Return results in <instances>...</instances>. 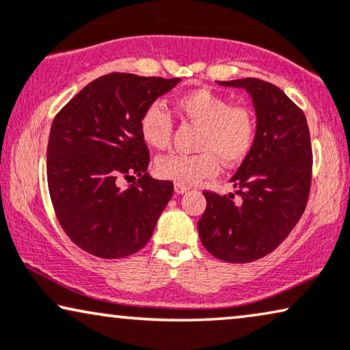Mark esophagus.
<instances>
[{
  "label": "esophagus",
  "mask_w": 350,
  "mask_h": 350,
  "mask_svg": "<svg viewBox=\"0 0 350 350\" xmlns=\"http://www.w3.org/2000/svg\"><path fill=\"white\" fill-rule=\"evenodd\" d=\"M174 190H176V193H184V192H187V190H189V185L174 183Z\"/></svg>",
  "instance_id": "1"
}]
</instances>
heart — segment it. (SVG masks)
<instances>
[{"instance_id":"obj_1","label":"heart","mask_w":350,"mask_h":350,"mask_svg":"<svg viewBox=\"0 0 350 350\" xmlns=\"http://www.w3.org/2000/svg\"><path fill=\"white\" fill-rule=\"evenodd\" d=\"M176 107L185 120L200 124L198 153H167L155 161L158 178L192 185L219 172V160L235 166L250 155L256 141V121L245 107H235L229 99L208 88L189 91L176 99ZM139 133L147 146L166 148L172 136L171 115L161 104H150L139 120Z\"/></svg>"}]
</instances>
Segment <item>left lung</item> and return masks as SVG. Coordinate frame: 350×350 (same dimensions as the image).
I'll return each instance as SVG.
<instances>
[{
  "label": "left lung",
  "instance_id": "left-lung-1",
  "mask_svg": "<svg viewBox=\"0 0 350 350\" xmlns=\"http://www.w3.org/2000/svg\"><path fill=\"white\" fill-rule=\"evenodd\" d=\"M243 88L256 109V141L230 180L240 195L204 190L200 240L214 258L243 264L272 253L304 213L312 180V146L304 111L272 83L219 81Z\"/></svg>",
  "mask_w": 350,
  "mask_h": 350
}]
</instances>
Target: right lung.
Segmentation results:
<instances>
[{
	"label": "right lung",
	"instance_id": "1",
	"mask_svg": "<svg viewBox=\"0 0 350 350\" xmlns=\"http://www.w3.org/2000/svg\"><path fill=\"white\" fill-rule=\"evenodd\" d=\"M180 78L109 73L83 88L55 115L48 142V187L57 221L86 253L120 259L147 245L174 192L148 176L139 133L144 110ZM139 176L120 189V177Z\"/></svg>",
	"mask_w": 350,
	"mask_h": 350
}]
</instances>
